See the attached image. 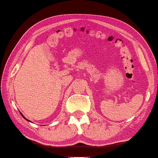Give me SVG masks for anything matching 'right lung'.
<instances>
[{
  "label": "right lung",
  "instance_id": "1",
  "mask_svg": "<svg viewBox=\"0 0 158 158\" xmlns=\"http://www.w3.org/2000/svg\"><path fill=\"white\" fill-rule=\"evenodd\" d=\"M21 113V116H22L23 117V118H24V119H25V120H27V122H31V121H30V120H29V119H26V118H25V117L23 116V114H22L21 113Z\"/></svg>",
  "mask_w": 158,
  "mask_h": 158
}]
</instances>
